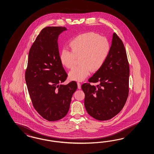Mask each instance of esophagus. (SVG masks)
<instances>
[{"mask_svg": "<svg viewBox=\"0 0 154 154\" xmlns=\"http://www.w3.org/2000/svg\"><path fill=\"white\" fill-rule=\"evenodd\" d=\"M77 86H78V88L79 89L81 88V83H79V82H77Z\"/></svg>", "mask_w": 154, "mask_h": 154, "instance_id": "obj_1", "label": "esophagus"}]
</instances>
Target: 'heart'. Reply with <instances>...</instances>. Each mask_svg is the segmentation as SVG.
<instances>
[{
	"label": "heart",
	"mask_w": 154,
	"mask_h": 154,
	"mask_svg": "<svg viewBox=\"0 0 154 154\" xmlns=\"http://www.w3.org/2000/svg\"><path fill=\"white\" fill-rule=\"evenodd\" d=\"M71 50L63 49L60 61L68 69L73 66L77 58L79 64L69 72L70 79L82 81L90 72L100 69L108 56L110 46L108 39L94 32L81 33L69 42Z\"/></svg>",
	"instance_id": "b5f03b06"
}]
</instances>
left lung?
<instances>
[{"mask_svg": "<svg viewBox=\"0 0 154 154\" xmlns=\"http://www.w3.org/2000/svg\"><path fill=\"white\" fill-rule=\"evenodd\" d=\"M129 66L123 42L113 33L108 56L100 69L82 84L88 114L99 121L112 119L124 107L129 95ZM90 83H97L91 85Z\"/></svg>", "mask_w": 154, "mask_h": 154, "instance_id": "left-lung-1", "label": "left lung"}]
</instances>
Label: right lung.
Here are the masks:
<instances>
[{"label": "right lung", "instance_id": "1", "mask_svg": "<svg viewBox=\"0 0 154 154\" xmlns=\"http://www.w3.org/2000/svg\"><path fill=\"white\" fill-rule=\"evenodd\" d=\"M65 27H46L40 31L29 49L25 72L29 97L38 113L47 121L66 116L77 88L75 81L62 85L68 75L60 61L58 38Z\"/></svg>", "mask_w": 154, "mask_h": 154}]
</instances>
